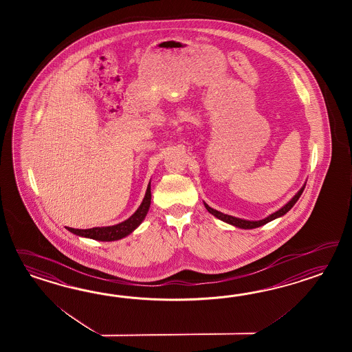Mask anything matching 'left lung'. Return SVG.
Here are the masks:
<instances>
[{
    "instance_id": "obj_1",
    "label": "left lung",
    "mask_w": 352,
    "mask_h": 352,
    "mask_svg": "<svg viewBox=\"0 0 352 352\" xmlns=\"http://www.w3.org/2000/svg\"><path fill=\"white\" fill-rule=\"evenodd\" d=\"M306 186V184H305ZM305 186L299 190L296 195H294V197L289 201L288 204H285L281 209H278L277 212L275 213L271 214V215H268L267 218L265 219H261V221H246V219H241V218H236V217H232V215H228V214L221 213V212H218V210H215L213 208H210L209 205L206 203H204L205 205V208H206V210L209 212L210 214H213L214 217H217L218 219H221V221H223L226 223L232 224L234 227H239V228H244V230H252V228H256V227H261V226H263V224L268 223V222H271V221H274V219H276V218H280V217H283L284 214L288 213L289 210L294 206V204L298 201L299 197H300V195H302V192L305 190Z\"/></svg>"
}]
</instances>
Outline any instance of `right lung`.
<instances>
[{"instance_id": "add662e5", "label": "right lung", "mask_w": 352, "mask_h": 352, "mask_svg": "<svg viewBox=\"0 0 352 352\" xmlns=\"http://www.w3.org/2000/svg\"><path fill=\"white\" fill-rule=\"evenodd\" d=\"M149 205H151V182L148 183L147 191L144 195V199L140 204L137 212L133 214L126 221L121 223L115 224V226H108V227H94V228H87V230H76L67 227V230L72 234L77 236H82L87 239H93L98 241H115L120 240L125 236L131 234L139 224L143 222L146 215L148 213Z\"/></svg>"}]
</instances>
